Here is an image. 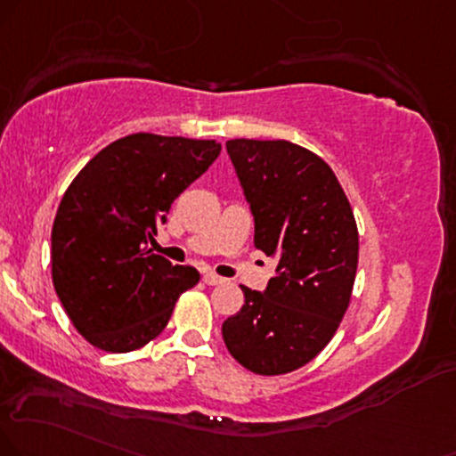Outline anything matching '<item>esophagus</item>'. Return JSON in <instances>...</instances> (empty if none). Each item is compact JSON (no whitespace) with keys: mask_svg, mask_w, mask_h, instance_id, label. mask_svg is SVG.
Masks as SVG:
<instances>
[{"mask_svg":"<svg viewBox=\"0 0 456 456\" xmlns=\"http://www.w3.org/2000/svg\"><path fill=\"white\" fill-rule=\"evenodd\" d=\"M202 281H205L207 285H219V283H224V279L219 277V274H216V273H205V274H202Z\"/></svg>","mask_w":456,"mask_h":456,"instance_id":"1","label":"esophagus"}]
</instances>
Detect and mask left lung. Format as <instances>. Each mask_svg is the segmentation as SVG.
Returning a JSON list of instances; mask_svg holds the SVG:
<instances>
[{"label":"left lung","mask_w":456,"mask_h":456,"mask_svg":"<svg viewBox=\"0 0 456 456\" xmlns=\"http://www.w3.org/2000/svg\"><path fill=\"white\" fill-rule=\"evenodd\" d=\"M254 216V245L277 262L266 289L222 325L230 355L256 374H288L338 330L357 273L355 217L334 171L300 145L226 142Z\"/></svg>","instance_id":"8db88e82"}]
</instances>
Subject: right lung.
Masks as SVG:
<instances>
[{"instance_id":"add662e5","label":"right lung","mask_w":456,"mask_h":456,"mask_svg":"<svg viewBox=\"0 0 456 456\" xmlns=\"http://www.w3.org/2000/svg\"><path fill=\"white\" fill-rule=\"evenodd\" d=\"M211 139L134 133L77 173L53 226V283L76 330L101 351L128 353L167 328L200 274L151 254L171 202L217 159Z\"/></svg>"}]
</instances>
